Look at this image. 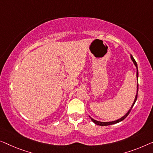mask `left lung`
<instances>
[{"label": "left lung", "instance_id": "1", "mask_svg": "<svg viewBox=\"0 0 153 153\" xmlns=\"http://www.w3.org/2000/svg\"><path fill=\"white\" fill-rule=\"evenodd\" d=\"M131 58L132 59V60H133V63H134V65H135L136 66V67H137V78H138V69H137V65L136 61L135 60V59L133 58V57L132 56V55H131ZM137 95H136V96H135V100H134V102H133V105H132V106H131V109H130V110H129L128 111V112H127V113L126 114V115L123 116L122 117H121L120 119L117 120H115V121H113V122H99V121H97V120H93V118H91V117H90L91 120H92V122H94L95 124H97V125H100V126H108V125H112V124H117V123L121 122V121L124 120L125 119V118H126V117H127V116L128 115V114L130 113V112H131V109L133 108V106H134V104H135V102H136L137 99V93H138V83H137Z\"/></svg>", "mask_w": 153, "mask_h": 153}]
</instances>
